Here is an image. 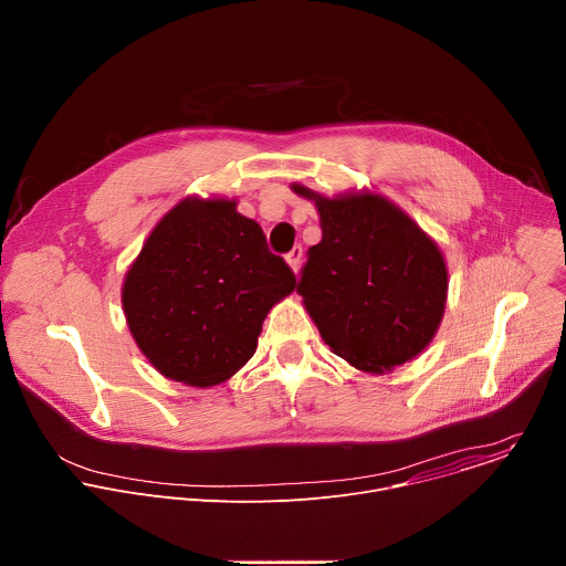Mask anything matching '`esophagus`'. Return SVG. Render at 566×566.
Listing matches in <instances>:
<instances>
[{"label":"esophagus","instance_id":"obj_1","mask_svg":"<svg viewBox=\"0 0 566 566\" xmlns=\"http://www.w3.org/2000/svg\"><path fill=\"white\" fill-rule=\"evenodd\" d=\"M286 262H289V266L297 273V271H300V264H302V247H293L291 253H286Z\"/></svg>","mask_w":566,"mask_h":566}]
</instances>
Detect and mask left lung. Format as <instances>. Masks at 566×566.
Segmentation results:
<instances>
[{
	"instance_id": "left-lung-1",
	"label": "left lung",
	"mask_w": 566,
	"mask_h": 566,
	"mask_svg": "<svg viewBox=\"0 0 566 566\" xmlns=\"http://www.w3.org/2000/svg\"><path fill=\"white\" fill-rule=\"evenodd\" d=\"M315 201L322 241L306 251L295 291L336 356L382 374L432 340L448 293L434 241L378 195Z\"/></svg>"
}]
</instances>
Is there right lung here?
<instances>
[{
  "label": "right lung",
  "mask_w": 566,
  "mask_h": 566,
  "mask_svg": "<svg viewBox=\"0 0 566 566\" xmlns=\"http://www.w3.org/2000/svg\"><path fill=\"white\" fill-rule=\"evenodd\" d=\"M228 199H186L147 237L123 306L147 360L168 378L208 387L255 354L271 306L295 286L266 234Z\"/></svg>",
  "instance_id": "obj_1"
}]
</instances>
